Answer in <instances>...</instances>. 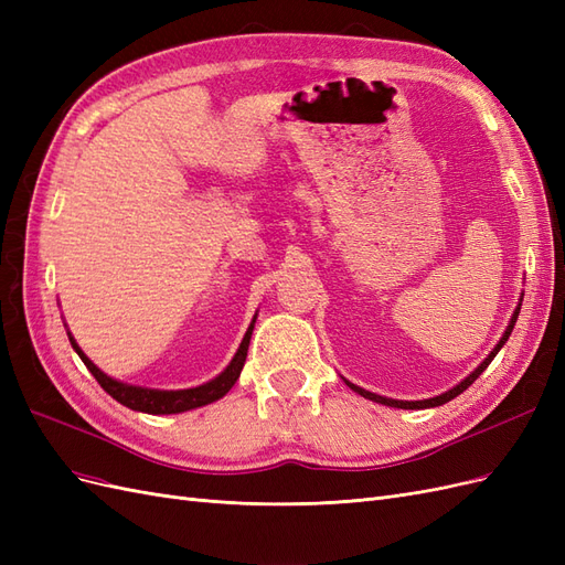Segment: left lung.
<instances>
[{
    "mask_svg": "<svg viewBox=\"0 0 565 565\" xmlns=\"http://www.w3.org/2000/svg\"><path fill=\"white\" fill-rule=\"evenodd\" d=\"M521 301L523 299H519V306H516V311L511 313V318H509V324H507V330H504V334L500 337V341L498 344H494V349L488 353V358L486 361L478 365L471 374H467L465 380H461L459 384H455L452 388H448L446 393H440V396H434V398H424V401H396V398H386V396H377V393H372V391H365V388H361V386H355V384H351L349 380H344L347 382V386L349 388H353L355 393H361L363 398H367V401H374V403H382V405H388V407H401V409H424V407H438V405H443V403H448V401H452V398H457L461 391H467L478 377H481V372L492 363V358L500 353V349L507 344V339H509V334H511V330H514V324H516V318H519V311H521Z\"/></svg>",
    "mask_w": 565,
    "mask_h": 565,
    "instance_id": "1",
    "label": "left lung"
}]
</instances>
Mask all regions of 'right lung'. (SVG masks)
<instances>
[{
  "instance_id": "obj_1",
  "label": "right lung",
  "mask_w": 565,
  "mask_h": 565,
  "mask_svg": "<svg viewBox=\"0 0 565 565\" xmlns=\"http://www.w3.org/2000/svg\"><path fill=\"white\" fill-rule=\"evenodd\" d=\"M254 322L256 316L252 318L249 328L241 341V347H237L233 361L226 365V370L216 374L214 380L204 382L200 386L193 388H150V386H136V384H127V382H119L113 380L110 374H106L100 367H96L87 353L79 349V344L75 341V337L67 332V339H71V344L75 349V353L82 358V363L87 365V370L94 374L96 382L100 384L106 393L122 403L129 409H136V413H148V415H179V413H188V409H195L202 405H210L218 398H224L226 393L233 388V384L237 382L245 365V358H247V349H249V339H252V330H254Z\"/></svg>"
}]
</instances>
